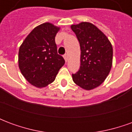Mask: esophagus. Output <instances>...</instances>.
<instances>
[{"instance_id":"34e87169","label":"esophagus","mask_w":132,"mask_h":132,"mask_svg":"<svg viewBox=\"0 0 132 132\" xmlns=\"http://www.w3.org/2000/svg\"><path fill=\"white\" fill-rule=\"evenodd\" d=\"M63 58H64V59L66 61V62L68 61V59H69V56L67 54H64L63 55Z\"/></svg>"}]
</instances>
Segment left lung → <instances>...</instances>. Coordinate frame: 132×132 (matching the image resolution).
<instances>
[{
  "mask_svg": "<svg viewBox=\"0 0 132 132\" xmlns=\"http://www.w3.org/2000/svg\"><path fill=\"white\" fill-rule=\"evenodd\" d=\"M71 27L81 51L80 69L72 74L73 80L80 88L90 90L101 85L110 71L112 46L104 33L92 23L83 22Z\"/></svg>",
  "mask_w": 132,
  "mask_h": 132,
  "instance_id": "8db88e82",
  "label": "left lung"
}]
</instances>
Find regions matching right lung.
<instances>
[{
  "instance_id": "1",
  "label": "right lung",
  "mask_w": 132,
  "mask_h": 132,
  "mask_svg": "<svg viewBox=\"0 0 132 132\" xmlns=\"http://www.w3.org/2000/svg\"><path fill=\"white\" fill-rule=\"evenodd\" d=\"M49 22L36 27L19 49L18 64L25 79L37 88L52 83L65 61L58 54L55 37L59 30Z\"/></svg>"
}]
</instances>
